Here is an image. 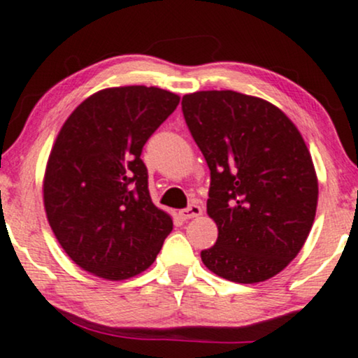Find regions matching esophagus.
Masks as SVG:
<instances>
[{
	"label": "esophagus",
	"mask_w": 358,
	"mask_h": 358,
	"mask_svg": "<svg viewBox=\"0 0 358 358\" xmlns=\"http://www.w3.org/2000/svg\"><path fill=\"white\" fill-rule=\"evenodd\" d=\"M201 214H202V209H201V206H197V204H189L186 209L179 210V217L182 220L199 217Z\"/></svg>",
	"instance_id": "obj_1"
}]
</instances>
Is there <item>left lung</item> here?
Segmentation results:
<instances>
[{
    "label": "left lung",
    "mask_w": 358,
    "mask_h": 358,
    "mask_svg": "<svg viewBox=\"0 0 358 358\" xmlns=\"http://www.w3.org/2000/svg\"><path fill=\"white\" fill-rule=\"evenodd\" d=\"M182 114L210 169L207 214L219 229L202 262L239 284L271 279L315 219L319 184L301 132L279 108L236 91L186 94Z\"/></svg>",
    "instance_id": "8db88e82"
}]
</instances>
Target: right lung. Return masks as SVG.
Masks as SVG:
<instances>
[{
	"label": "right lung",
	"instance_id": "add662e5",
	"mask_svg": "<svg viewBox=\"0 0 358 358\" xmlns=\"http://www.w3.org/2000/svg\"><path fill=\"white\" fill-rule=\"evenodd\" d=\"M178 104V94L159 87H109L61 127L44 174V209L57 242L85 271L124 280L156 260L172 219L152 204L141 154Z\"/></svg>",
	"mask_w": 358,
	"mask_h": 358
}]
</instances>
